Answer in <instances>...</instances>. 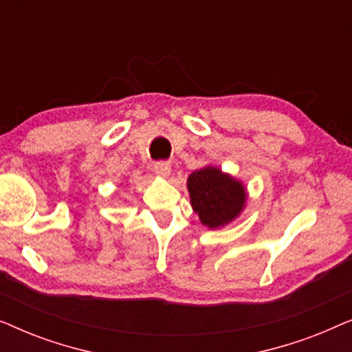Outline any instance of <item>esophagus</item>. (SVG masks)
I'll use <instances>...</instances> for the list:
<instances>
[{
	"label": "esophagus",
	"mask_w": 352,
	"mask_h": 352,
	"mask_svg": "<svg viewBox=\"0 0 352 352\" xmlns=\"http://www.w3.org/2000/svg\"><path fill=\"white\" fill-rule=\"evenodd\" d=\"M153 170H155L157 176L168 177V176H170V173H171V166L165 162H158V163H155V166H153Z\"/></svg>",
	"instance_id": "esophagus-1"
}]
</instances>
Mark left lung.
<instances>
[{
    "mask_svg": "<svg viewBox=\"0 0 352 352\" xmlns=\"http://www.w3.org/2000/svg\"><path fill=\"white\" fill-rule=\"evenodd\" d=\"M192 210L208 229H219L239 218L247 204V189L218 166H204L187 177Z\"/></svg>",
    "mask_w": 352,
    "mask_h": 352,
    "instance_id": "obj_1",
    "label": "left lung"
}]
</instances>
